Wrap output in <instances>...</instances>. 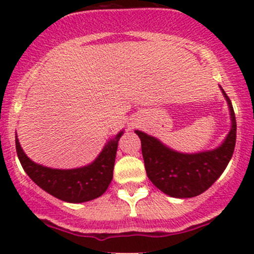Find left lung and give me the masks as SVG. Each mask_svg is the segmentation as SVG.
Segmentation results:
<instances>
[{"instance_id": "obj_1", "label": "left lung", "mask_w": 254, "mask_h": 254, "mask_svg": "<svg viewBox=\"0 0 254 254\" xmlns=\"http://www.w3.org/2000/svg\"><path fill=\"white\" fill-rule=\"evenodd\" d=\"M232 127L226 140L212 151L179 153L166 147L155 137L136 130L141 140L145 170L150 181L173 198H193L204 193L222 175L229 165L236 145V117L227 94Z\"/></svg>"}]
</instances>
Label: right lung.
Instances as JSON below:
<instances>
[{
	"label": "right lung",
	"instance_id": "1",
	"mask_svg": "<svg viewBox=\"0 0 254 254\" xmlns=\"http://www.w3.org/2000/svg\"><path fill=\"white\" fill-rule=\"evenodd\" d=\"M123 132L111 140L93 163L75 170H53L27 157L16 137V150L23 170L43 190L67 203H84L101 196L113 179L118 141Z\"/></svg>",
	"mask_w": 254,
	"mask_h": 254
}]
</instances>
